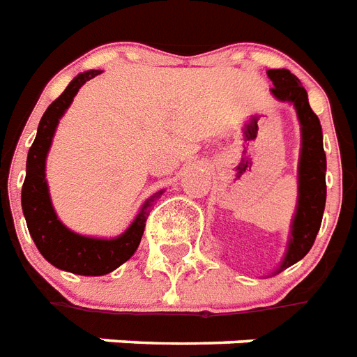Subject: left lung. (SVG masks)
<instances>
[{"instance_id":"8db88e82","label":"left lung","mask_w":357,"mask_h":357,"mask_svg":"<svg viewBox=\"0 0 357 357\" xmlns=\"http://www.w3.org/2000/svg\"><path fill=\"white\" fill-rule=\"evenodd\" d=\"M267 77L273 80L271 92L278 101H288L296 107L301 124V156H299V197L297 211L291 222L288 250L277 273L303 259L314 245L320 231L321 216L326 208V152L318 116L309 105L307 90L296 75L288 69H269Z\"/></svg>"}]
</instances>
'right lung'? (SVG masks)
<instances>
[{
  "label": "right lung",
  "mask_w": 357,
  "mask_h": 357,
  "mask_svg": "<svg viewBox=\"0 0 357 357\" xmlns=\"http://www.w3.org/2000/svg\"><path fill=\"white\" fill-rule=\"evenodd\" d=\"M101 71H84L77 75L60 98L54 99L43 114L37 137L28 152L26 162V181L22 186V211L26 216L29 235L43 254V258L61 271H69L75 275L84 277H101L111 273L116 267L128 261L135 254L141 237H143L146 218L154 201L162 195V192L154 194L144 201L135 220L116 239H93L84 237L79 233L67 229L61 224L52 207V201L48 195V184L45 178V163L56 126L71 105V101L79 92V88L93 79Z\"/></svg>",
  "instance_id": "obj_1"
}]
</instances>
